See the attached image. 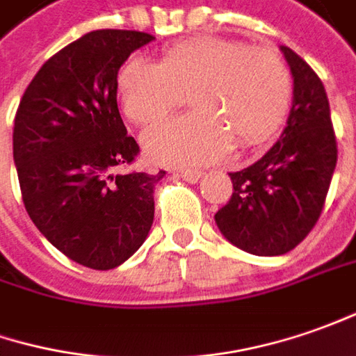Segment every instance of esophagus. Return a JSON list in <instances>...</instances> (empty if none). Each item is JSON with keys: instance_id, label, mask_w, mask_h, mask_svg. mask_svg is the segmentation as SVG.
<instances>
[{"instance_id": "esophagus-1", "label": "esophagus", "mask_w": 356, "mask_h": 356, "mask_svg": "<svg viewBox=\"0 0 356 356\" xmlns=\"http://www.w3.org/2000/svg\"><path fill=\"white\" fill-rule=\"evenodd\" d=\"M177 175L181 179H185V181H189V183H197L202 173L197 171V169H185V171H177Z\"/></svg>"}]
</instances>
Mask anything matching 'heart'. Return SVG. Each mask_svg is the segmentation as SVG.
I'll return each mask as SVG.
<instances>
[{
  "label": "heart",
  "instance_id": "b5f03b06",
  "mask_svg": "<svg viewBox=\"0 0 356 356\" xmlns=\"http://www.w3.org/2000/svg\"><path fill=\"white\" fill-rule=\"evenodd\" d=\"M124 114L147 126L191 92L195 112L157 124L143 136L147 157L163 165H202L236 143L268 140L288 112L291 76L276 51L225 39L195 37L171 44L159 63L134 56L116 80Z\"/></svg>",
  "mask_w": 356,
  "mask_h": 356
}]
</instances>
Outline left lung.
I'll use <instances>...</instances> for the list:
<instances>
[{"label":"left lung","instance_id":"8db88e82","mask_svg":"<svg viewBox=\"0 0 356 356\" xmlns=\"http://www.w3.org/2000/svg\"><path fill=\"white\" fill-rule=\"evenodd\" d=\"M293 100L280 140L252 165L228 173L234 193L215 215L222 236L256 256L293 250L323 211L337 141L323 82L289 47H280Z\"/></svg>","mask_w":356,"mask_h":356}]
</instances>
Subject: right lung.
<instances>
[{"instance_id": "add662e5", "label": "right lung", "mask_w": 356, "mask_h": 356, "mask_svg": "<svg viewBox=\"0 0 356 356\" xmlns=\"http://www.w3.org/2000/svg\"><path fill=\"white\" fill-rule=\"evenodd\" d=\"M154 39L122 29L82 35L39 68L15 114L25 209L56 250L92 270L126 262L154 225V185L165 171L114 173L140 152L118 110V70Z\"/></svg>"}]
</instances>
